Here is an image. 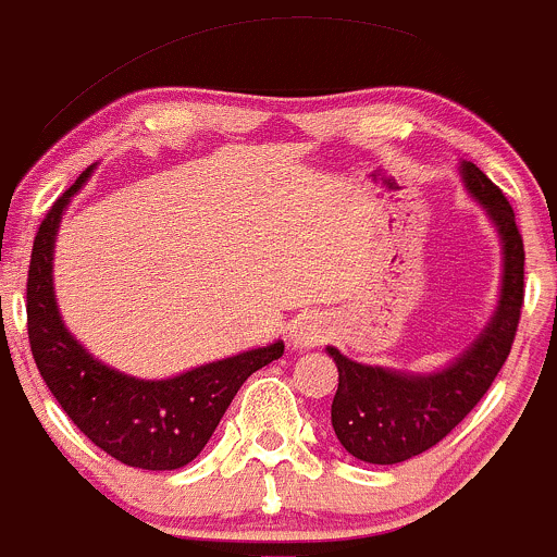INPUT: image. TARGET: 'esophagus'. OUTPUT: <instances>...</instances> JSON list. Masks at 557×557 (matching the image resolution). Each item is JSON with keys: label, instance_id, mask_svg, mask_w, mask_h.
<instances>
[{"label": "esophagus", "instance_id": "34e87169", "mask_svg": "<svg viewBox=\"0 0 557 557\" xmlns=\"http://www.w3.org/2000/svg\"><path fill=\"white\" fill-rule=\"evenodd\" d=\"M330 324L319 313H306V317H297L295 324L289 326V343L292 348H313L319 343H324Z\"/></svg>", "mask_w": 557, "mask_h": 557}]
</instances>
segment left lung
<instances>
[{
	"label": "left lung",
	"instance_id": "8db88e82",
	"mask_svg": "<svg viewBox=\"0 0 557 557\" xmlns=\"http://www.w3.org/2000/svg\"><path fill=\"white\" fill-rule=\"evenodd\" d=\"M469 198L485 211L502 249L498 295L488 321L461 354L434 370L367 364L326 346L337 367L332 429L354 458L399 463L437 445L483 399L507 362L523 308V238L504 193L469 160H458Z\"/></svg>",
	"mask_w": 557,
	"mask_h": 557
}]
</instances>
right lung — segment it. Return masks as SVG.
<instances>
[{
    "label": "right lung",
    "instance_id": "obj_1",
    "mask_svg": "<svg viewBox=\"0 0 557 557\" xmlns=\"http://www.w3.org/2000/svg\"><path fill=\"white\" fill-rule=\"evenodd\" d=\"M94 171L96 165L83 171L50 206L34 238L26 284L28 343L50 394L90 443L128 467L171 472L206 448L246 377L278 359L284 341L169 377H136L96 359L64 324L53 284L61 220Z\"/></svg>",
    "mask_w": 557,
    "mask_h": 557
}]
</instances>
